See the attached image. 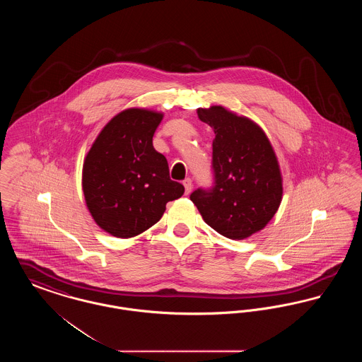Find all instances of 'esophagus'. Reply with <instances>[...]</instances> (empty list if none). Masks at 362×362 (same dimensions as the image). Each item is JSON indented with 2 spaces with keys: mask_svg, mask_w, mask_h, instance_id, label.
<instances>
[{
  "mask_svg": "<svg viewBox=\"0 0 362 362\" xmlns=\"http://www.w3.org/2000/svg\"><path fill=\"white\" fill-rule=\"evenodd\" d=\"M183 186H185V192L189 195V192H191V189H192V180L187 177V179H185L183 180Z\"/></svg>",
  "mask_w": 362,
  "mask_h": 362,
  "instance_id": "obj_1",
  "label": "esophagus"
}]
</instances>
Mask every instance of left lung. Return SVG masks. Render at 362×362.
<instances>
[{"mask_svg":"<svg viewBox=\"0 0 362 362\" xmlns=\"http://www.w3.org/2000/svg\"><path fill=\"white\" fill-rule=\"evenodd\" d=\"M213 141V186L189 199L205 223L228 239L241 240L263 229L282 199V177L273 146L257 123L221 105L199 108Z\"/></svg>","mask_w":362,"mask_h":362,"instance_id":"8db88e82","label":"left lung"}]
</instances>
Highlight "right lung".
Segmentation results:
<instances>
[{
  "label": "right lung",
  "instance_id": "1",
  "mask_svg": "<svg viewBox=\"0 0 362 362\" xmlns=\"http://www.w3.org/2000/svg\"><path fill=\"white\" fill-rule=\"evenodd\" d=\"M163 114L130 108L104 126L83 167V189L93 220L115 238H133L155 225L185 187L170 177L153 148Z\"/></svg>",
  "mask_w": 362,
  "mask_h": 362
}]
</instances>
